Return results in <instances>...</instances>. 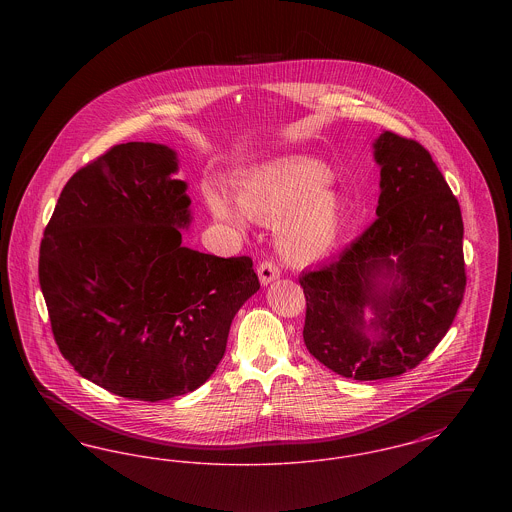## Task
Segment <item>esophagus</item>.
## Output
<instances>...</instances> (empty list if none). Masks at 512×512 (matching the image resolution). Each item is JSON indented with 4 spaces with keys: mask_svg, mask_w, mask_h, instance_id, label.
<instances>
[{
    "mask_svg": "<svg viewBox=\"0 0 512 512\" xmlns=\"http://www.w3.org/2000/svg\"><path fill=\"white\" fill-rule=\"evenodd\" d=\"M257 274H259V280L263 286H267L270 282H274L276 278H280V268L274 263V261H263L259 267H257Z\"/></svg>",
    "mask_w": 512,
    "mask_h": 512,
    "instance_id": "34e87169",
    "label": "esophagus"
}]
</instances>
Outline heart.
Returning a JSON list of instances; mask_svg holds the SVG:
<instances>
[{
  "label": "heart",
  "instance_id": "heart-1",
  "mask_svg": "<svg viewBox=\"0 0 512 512\" xmlns=\"http://www.w3.org/2000/svg\"><path fill=\"white\" fill-rule=\"evenodd\" d=\"M334 172L317 159L293 157L263 165L238 184L240 208L220 190H207L205 199L215 219L244 226L257 220L276 226V245L293 263L307 265L326 257L341 240L345 205L330 188Z\"/></svg>",
  "mask_w": 512,
  "mask_h": 512
}]
</instances>
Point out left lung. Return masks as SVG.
<instances>
[{
  "label": "left lung",
  "instance_id": "8db88e82",
  "mask_svg": "<svg viewBox=\"0 0 512 512\" xmlns=\"http://www.w3.org/2000/svg\"><path fill=\"white\" fill-rule=\"evenodd\" d=\"M374 159L378 219L336 261L299 278L309 353L361 382L420 365L451 328L466 286L461 207L428 149L384 132Z\"/></svg>",
  "mask_w": 512,
  "mask_h": 512
}]
</instances>
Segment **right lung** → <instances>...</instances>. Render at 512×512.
<instances>
[{
  "label": "right lung",
  "instance_id": "add662e5",
  "mask_svg": "<svg viewBox=\"0 0 512 512\" xmlns=\"http://www.w3.org/2000/svg\"><path fill=\"white\" fill-rule=\"evenodd\" d=\"M171 147L128 142L74 172L40 245V288L61 355L126 399L197 390L232 318L259 290L251 257L182 245L186 182Z\"/></svg>",
  "mask_w": 512,
  "mask_h": 512
}]
</instances>
